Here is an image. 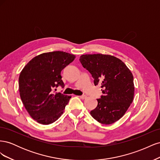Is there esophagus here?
<instances>
[{
	"instance_id": "34e87169",
	"label": "esophagus",
	"mask_w": 160,
	"mask_h": 160,
	"mask_svg": "<svg viewBox=\"0 0 160 160\" xmlns=\"http://www.w3.org/2000/svg\"><path fill=\"white\" fill-rule=\"evenodd\" d=\"M79 98L81 99H85L86 98H87V96L86 95H81V96H80Z\"/></svg>"
}]
</instances>
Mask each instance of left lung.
Returning a JSON list of instances; mask_svg holds the SVG:
<instances>
[{
  "label": "left lung",
  "instance_id": "1",
  "mask_svg": "<svg viewBox=\"0 0 160 160\" xmlns=\"http://www.w3.org/2000/svg\"><path fill=\"white\" fill-rule=\"evenodd\" d=\"M80 62L94 79L95 85H101L104 95L98 100L97 108L90 114L98 122L109 125L122 118L134 96L133 76L118 58L110 55H83Z\"/></svg>",
  "mask_w": 160,
  "mask_h": 160
}]
</instances>
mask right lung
I'll list each match as a JSON object with an SVG mask.
<instances>
[{"label":"right lung","instance_id":"right-lung-1","mask_svg":"<svg viewBox=\"0 0 160 160\" xmlns=\"http://www.w3.org/2000/svg\"><path fill=\"white\" fill-rule=\"evenodd\" d=\"M75 55L63 51L44 52L32 59L21 71L18 88L22 102L37 122L49 125L59 119L71 96L55 93L64 87L61 72Z\"/></svg>","mask_w":160,"mask_h":160}]
</instances>
